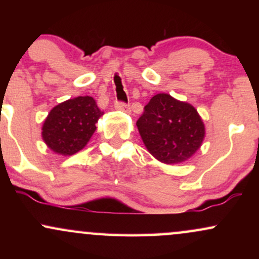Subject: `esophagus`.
Masks as SVG:
<instances>
[{
  "instance_id": "obj_1",
  "label": "esophagus",
  "mask_w": 259,
  "mask_h": 259,
  "mask_svg": "<svg viewBox=\"0 0 259 259\" xmlns=\"http://www.w3.org/2000/svg\"><path fill=\"white\" fill-rule=\"evenodd\" d=\"M115 108H117L118 111L125 112V113L132 112V109H130V106L126 105V103H123V102H117V103H115Z\"/></svg>"
}]
</instances>
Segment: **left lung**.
<instances>
[{
    "label": "left lung",
    "mask_w": 259,
    "mask_h": 259,
    "mask_svg": "<svg viewBox=\"0 0 259 259\" xmlns=\"http://www.w3.org/2000/svg\"><path fill=\"white\" fill-rule=\"evenodd\" d=\"M147 151L164 164L186 162L200 150L206 127L197 109L169 94H157L136 121Z\"/></svg>",
    "instance_id": "obj_1"
}]
</instances>
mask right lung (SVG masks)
Segmentation results:
<instances>
[{"mask_svg": "<svg viewBox=\"0 0 259 259\" xmlns=\"http://www.w3.org/2000/svg\"><path fill=\"white\" fill-rule=\"evenodd\" d=\"M102 114L91 96L69 99L50 111L42 124L41 136L55 153L73 156L90 141Z\"/></svg>", "mask_w": 259, "mask_h": 259, "instance_id": "1", "label": "right lung"}]
</instances>
